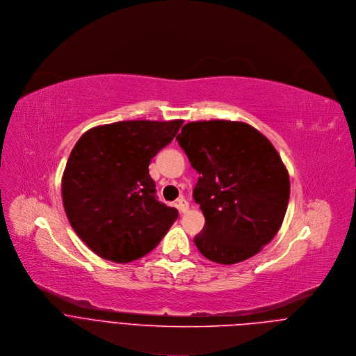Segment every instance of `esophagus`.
<instances>
[{
    "label": "esophagus",
    "mask_w": 356,
    "mask_h": 356,
    "mask_svg": "<svg viewBox=\"0 0 356 356\" xmlns=\"http://www.w3.org/2000/svg\"><path fill=\"white\" fill-rule=\"evenodd\" d=\"M177 207H178V210H179V211H182V213L188 210V202L185 200V197H182V196H181V197H178V199H177Z\"/></svg>",
    "instance_id": "1"
}]
</instances>
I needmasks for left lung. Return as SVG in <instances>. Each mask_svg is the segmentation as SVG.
<instances>
[{
    "instance_id": "8db88e82",
    "label": "left lung",
    "mask_w": 356,
    "mask_h": 356,
    "mask_svg": "<svg viewBox=\"0 0 356 356\" xmlns=\"http://www.w3.org/2000/svg\"><path fill=\"white\" fill-rule=\"evenodd\" d=\"M178 145L199 172L193 199L204 227L193 241L207 259L232 265L258 254L277 233L291 182L270 141L243 122L186 123Z\"/></svg>"
}]
</instances>
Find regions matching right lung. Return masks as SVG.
I'll list each match as a JSON object with an SVG mask.
<instances>
[{"label": "right lung", "mask_w": 356, "mask_h": 356, "mask_svg": "<svg viewBox=\"0 0 356 356\" xmlns=\"http://www.w3.org/2000/svg\"><path fill=\"white\" fill-rule=\"evenodd\" d=\"M184 120H126L86 131L71 152L61 196L77 236L101 258L126 264L149 254L178 218L161 203L149 164Z\"/></svg>", "instance_id": "obj_1"}]
</instances>
